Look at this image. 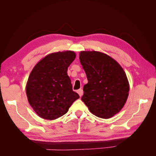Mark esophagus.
Instances as JSON below:
<instances>
[{
	"instance_id": "obj_1",
	"label": "esophagus",
	"mask_w": 156,
	"mask_h": 156,
	"mask_svg": "<svg viewBox=\"0 0 156 156\" xmlns=\"http://www.w3.org/2000/svg\"><path fill=\"white\" fill-rule=\"evenodd\" d=\"M77 93L79 94V96L81 97L83 96V90L82 89H79V90H77Z\"/></svg>"
}]
</instances>
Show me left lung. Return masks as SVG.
Listing matches in <instances>:
<instances>
[{"label": "left lung", "mask_w": 156, "mask_h": 156, "mask_svg": "<svg viewBox=\"0 0 156 156\" xmlns=\"http://www.w3.org/2000/svg\"><path fill=\"white\" fill-rule=\"evenodd\" d=\"M79 60L88 79L81 100L93 115L110 119L121 111L129 96L125 72L115 59L100 51H82Z\"/></svg>", "instance_id": "8db88e82"}]
</instances>
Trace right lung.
<instances>
[{
	"instance_id": "add662e5",
	"label": "right lung",
	"mask_w": 156,
	"mask_h": 156,
	"mask_svg": "<svg viewBox=\"0 0 156 156\" xmlns=\"http://www.w3.org/2000/svg\"><path fill=\"white\" fill-rule=\"evenodd\" d=\"M75 57L72 51L55 52L46 55L33 68L26 93L30 105L41 119L53 120L63 116L79 98L73 91L67 73Z\"/></svg>"
}]
</instances>
